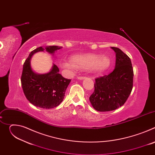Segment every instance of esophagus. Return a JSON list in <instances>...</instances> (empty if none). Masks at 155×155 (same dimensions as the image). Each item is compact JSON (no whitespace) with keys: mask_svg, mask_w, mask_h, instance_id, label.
Wrapping results in <instances>:
<instances>
[{"mask_svg":"<svg viewBox=\"0 0 155 155\" xmlns=\"http://www.w3.org/2000/svg\"><path fill=\"white\" fill-rule=\"evenodd\" d=\"M85 78H86L85 77H81H81L80 76V77H77V78L79 79V80H83V79H84Z\"/></svg>","mask_w":155,"mask_h":155,"instance_id":"34e87169","label":"esophagus"}]
</instances>
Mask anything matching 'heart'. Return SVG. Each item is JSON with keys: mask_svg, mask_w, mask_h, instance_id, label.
Returning a JSON list of instances; mask_svg holds the SVG:
<instances>
[{"mask_svg": "<svg viewBox=\"0 0 155 155\" xmlns=\"http://www.w3.org/2000/svg\"><path fill=\"white\" fill-rule=\"evenodd\" d=\"M71 62H61V67L68 70L74 68L78 70L90 69L94 72H101L107 70L110 65V59L107 56L95 54L75 55L71 58Z\"/></svg>", "mask_w": 155, "mask_h": 155, "instance_id": "obj_1", "label": "heart"}]
</instances>
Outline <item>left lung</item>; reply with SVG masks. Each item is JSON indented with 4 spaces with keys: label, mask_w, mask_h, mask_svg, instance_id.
<instances>
[{
    "label": "left lung",
    "mask_w": 155,
    "mask_h": 155,
    "mask_svg": "<svg viewBox=\"0 0 155 155\" xmlns=\"http://www.w3.org/2000/svg\"><path fill=\"white\" fill-rule=\"evenodd\" d=\"M111 48L116 53L115 68L108 75L95 79L94 90L90 97L93 108L99 112L112 111L124 105L133 87L130 59L120 48Z\"/></svg>",
    "instance_id": "left-lung-1"
}]
</instances>
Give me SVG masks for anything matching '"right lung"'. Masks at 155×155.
<instances>
[{
	"label": "right lung",
	"mask_w": 155,
	"mask_h": 155,
	"mask_svg": "<svg viewBox=\"0 0 155 155\" xmlns=\"http://www.w3.org/2000/svg\"><path fill=\"white\" fill-rule=\"evenodd\" d=\"M61 48L57 46L38 47L31 52L24 63L21 78L22 87L27 99L36 107L49 109L59 105L64 98L71 80L65 78L59 74V68L54 64L48 73H35L31 67V58L37 52L46 50L53 54Z\"/></svg>",
	"instance_id": "add662e5"
}]
</instances>
